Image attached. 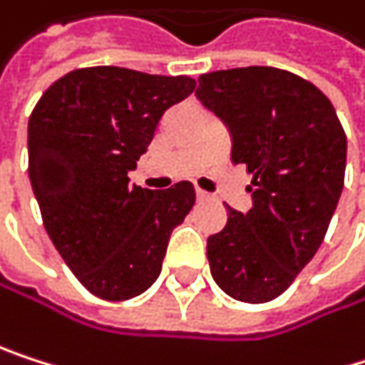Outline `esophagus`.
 I'll return each mask as SVG.
<instances>
[{
    "label": "esophagus",
    "instance_id": "34e87169",
    "mask_svg": "<svg viewBox=\"0 0 365 365\" xmlns=\"http://www.w3.org/2000/svg\"><path fill=\"white\" fill-rule=\"evenodd\" d=\"M207 199H210V195H207L205 190L197 188V201H207Z\"/></svg>",
    "mask_w": 365,
    "mask_h": 365
}]
</instances>
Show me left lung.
<instances>
[{"mask_svg": "<svg viewBox=\"0 0 365 365\" xmlns=\"http://www.w3.org/2000/svg\"><path fill=\"white\" fill-rule=\"evenodd\" d=\"M197 98L227 125L231 160L252 175V207H229L227 227L207 237L212 276L233 299L272 302L323 244L344 186L346 134L329 98L280 68L201 74Z\"/></svg>", "mask_w": 365, "mask_h": 365, "instance_id": "left-lung-1", "label": "left lung"}]
</instances>
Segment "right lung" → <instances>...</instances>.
I'll return each mask as SVG.
<instances>
[{"instance_id":"obj_1","label":"right lung","mask_w":365,"mask_h":365,"mask_svg":"<svg viewBox=\"0 0 365 365\" xmlns=\"http://www.w3.org/2000/svg\"><path fill=\"white\" fill-rule=\"evenodd\" d=\"M195 85L190 76L81 68L55 81L29 117V181L44 229L100 299L147 291L162 272L173 229L195 205L190 181L147 190L128 179L164 110Z\"/></svg>"}]
</instances>
